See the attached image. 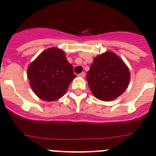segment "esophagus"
<instances>
[{
    "mask_svg": "<svg viewBox=\"0 0 156 156\" xmlns=\"http://www.w3.org/2000/svg\"><path fill=\"white\" fill-rule=\"evenodd\" d=\"M78 76H79L80 77H84L85 76V73H84V72H82V73H80Z\"/></svg>",
    "mask_w": 156,
    "mask_h": 156,
    "instance_id": "34e87169",
    "label": "esophagus"
}]
</instances>
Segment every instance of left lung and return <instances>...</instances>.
I'll return each instance as SVG.
<instances>
[{"instance_id":"obj_1","label":"left lung","mask_w":156,"mask_h":156,"mask_svg":"<svg viewBox=\"0 0 156 156\" xmlns=\"http://www.w3.org/2000/svg\"><path fill=\"white\" fill-rule=\"evenodd\" d=\"M127 65L111 51L97 56L87 73V80L94 97L102 101H111L120 96L129 83Z\"/></svg>"}]
</instances>
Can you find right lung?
Instances as JSON below:
<instances>
[{
    "label": "right lung",
    "mask_w": 156,
    "mask_h": 156,
    "mask_svg": "<svg viewBox=\"0 0 156 156\" xmlns=\"http://www.w3.org/2000/svg\"><path fill=\"white\" fill-rule=\"evenodd\" d=\"M64 51L50 48L31 62L27 69V78L34 94L44 101H55L67 91L74 75L73 65Z\"/></svg>",
    "instance_id": "1"
}]
</instances>
